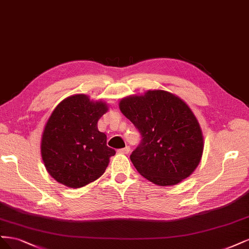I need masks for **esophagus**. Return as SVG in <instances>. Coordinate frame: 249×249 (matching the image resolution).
Wrapping results in <instances>:
<instances>
[{"mask_svg": "<svg viewBox=\"0 0 249 249\" xmlns=\"http://www.w3.org/2000/svg\"><path fill=\"white\" fill-rule=\"evenodd\" d=\"M120 153H122V154H128L130 152V147L129 146H126L125 148H122V149H119L118 150Z\"/></svg>", "mask_w": 249, "mask_h": 249, "instance_id": "esophagus-1", "label": "esophagus"}]
</instances>
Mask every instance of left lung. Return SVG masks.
I'll use <instances>...</instances> for the list:
<instances>
[{"label":"left lung","mask_w":249,"mask_h":249,"mask_svg":"<svg viewBox=\"0 0 249 249\" xmlns=\"http://www.w3.org/2000/svg\"><path fill=\"white\" fill-rule=\"evenodd\" d=\"M119 107L142 138L130 155L136 171L160 186L176 185L189 177L202 157L204 142L187 104L156 90L124 98Z\"/></svg>","instance_id":"8db88e82"}]
</instances>
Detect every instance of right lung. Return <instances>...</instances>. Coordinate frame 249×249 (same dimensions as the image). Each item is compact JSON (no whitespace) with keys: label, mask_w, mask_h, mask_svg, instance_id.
<instances>
[{"label":"right lung","mask_w":249,"mask_h":249,"mask_svg":"<svg viewBox=\"0 0 249 249\" xmlns=\"http://www.w3.org/2000/svg\"><path fill=\"white\" fill-rule=\"evenodd\" d=\"M107 110L106 103L92 102L83 94L66 98L54 108L44 127L41 156L55 181L79 188L106 172L109 157L116 154L97 127Z\"/></svg>","instance_id":"add662e5"}]
</instances>
